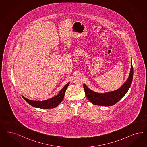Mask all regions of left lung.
Here are the masks:
<instances>
[{
  "label": "left lung",
  "instance_id": "8db88e82",
  "mask_svg": "<svg viewBox=\"0 0 147 147\" xmlns=\"http://www.w3.org/2000/svg\"><path fill=\"white\" fill-rule=\"evenodd\" d=\"M133 78V67L131 62V69L127 81L117 90L114 91L100 94L89 89L85 84H83L85 95L88 99L93 104L102 106H111L117 103L129 89Z\"/></svg>",
  "mask_w": 147,
  "mask_h": 147
}]
</instances>
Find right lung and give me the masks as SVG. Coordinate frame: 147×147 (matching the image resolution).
I'll return each instance as SVG.
<instances>
[{
  "instance_id": "right-lung-1",
  "label": "right lung",
  "mask_w": 147,
  "mask_h": 147,
  "mask_svg": "<svg viewBox=\"0 0 147 147\" xmlns=\"http://www.w3.org/2000/svg\"><path fill=\"white\" fill-rule=\"evenodd\" d=\"M69 84H70V82L67 83L66 85L63 87V88L62 89V90L60 91L59 93L57 96L52 97L51 98H50L49 100H45L43 101H35V100H28L23 96V97L26 102H28V104H30L31 105L33 106L34 107L41 108V109L54 108L56 107L57 105L59 104L63 100L66 89L69 85Z\"/></svg>"
}]
</instances>
